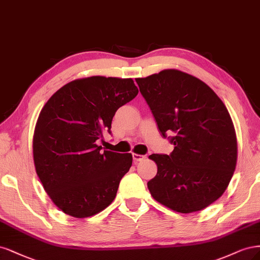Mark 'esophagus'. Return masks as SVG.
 <instances>
[{
  "mask_svg": "<svg viewBox=\"0 0 260 260\" xmlns=\"http://www.w3.org/2000/svg\"><path fill=\"white\" fill-rule=\"evenodd\" d=\"M133 158H134V161H141L142 158H145V156L137 154V153H133Z\"/></svg>",
  "mask_w": 260,
  "mask_h": 260,
  "instance_id": "1",
  "label": "esophagus"
}]
</instances>
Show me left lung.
Here are the masks:
<instances>
[{"label":"left lung","mask_w":260,"mask_h":260,"mask_svg":"<svg viewBox=\"0 0 260 260\" xmlns=\"http://www.w3.org/2000/svg\"><path fill=\"white\" fill-rule=\"evenodd\" d=\"M158 131L174 133L173 152L151 154L157 173L148 189L175 212L202 211L227 189L237 166L238 141L221 99L203 81L176 69L136 79Z\"/></svg>","instance_id":"8db88e82"}]
</instances>
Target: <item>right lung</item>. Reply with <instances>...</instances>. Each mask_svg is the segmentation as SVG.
Wrapping results in <instances>:
<instances>
[{"label":"right lung","instance_id":"obj_1","mask_svg":"<svg viewBox=\"0 0 260 260\" xmlns=\"http://www.w3.org/2000/svg\"><path fill=\"white\" fill-rule=\"evenodd\" d=\"M137 94L133 79L96 75L67 83L42 108L33 161L46 193L64 214L86 218L112 203L133 156L103 151L97 140Z\"/></svg>","mask_w":260,"mask_h":260}]
</instances>
